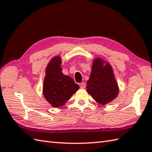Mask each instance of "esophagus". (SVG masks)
Returning a JSON list of instances; mask_svg holds the SVG:
<instances>
[{"mask_svg": "<svg viewBox=\"0 0 152 152\" xmlns=\"http://www.w3.org/2000/svg\"><path fill=\"white\" fill-rule=\"evenodd\" d=\"M80 88H86V84H85V83H81V84H80Z\"/></svg>", "mask_w": 152, "mask_h": 152, "instance_id": "obj_1", "label": "esophagus"}]
</instances>
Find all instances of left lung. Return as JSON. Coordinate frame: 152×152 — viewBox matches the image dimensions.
Wrapping results in <instances>:
<instances>
[{"label": "left lung", "instance_id": "obj_1", "mask_svg": "<svg viewBox=\"0 0 152 152\" xmlns=\"http://www.w3.org/2000/svg\"><path fill=\"white\" fill-rule=\"evenodd\" d=\"M86 88L98 103L105 105L114 100L119 90L111 64L101 58L94 59Z\"/></svg>", "mask_w": 152, "mask_h": 152}]
</instances>
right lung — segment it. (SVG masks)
Segmentation results:
<instances>
[{
    "label": "right lung",
    "instance_id": "add662e5",
    "mask_svg": "<svg viewBox=\"0 0 152 152\" xmlns=\"http://www.w3.org/2000/svg\"><path fill=\"white\" fill-rule=\"evenodd\" d=\"M60 56L53 57L45 70L43 93L45 99L54 107L64 105L79 89L73 79L62 72Z\"/></svg>",
    "mask_w": 152,
    "mask_h": 152
}]
</instances>
